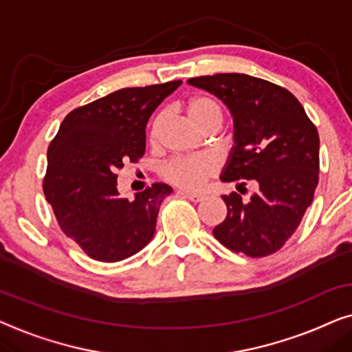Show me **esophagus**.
Returning a JSON list of instances; mask_svg holds the SVG:
<instances>
[{
  "mask_svg": "<svg viewBox=\"0 0 352 352\" xmlns=\"http://www.w3.org/2000/svg\"><path fill=\"white\" fill-rule=\"evenodd\" d=\"M177 195L185 196V198L191 199V201H193V203H199V201H203V199H204V195H201V193H193V191H184V190H180V191H177Z\"/></svg>",
  "mask_w": 352,
  "mask_h": 352,
  "instance_id": "esophagus-1",
  "label": "esophagus"
}]
</instances>
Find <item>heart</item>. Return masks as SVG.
Masks as SVG:
<instances>
[{
	"label": "heart",
	"instance_id": "1",
	"mask_svg": "<svg viewBox=\"0 0 352 352\" xmlns=\"http://www.w3.org/2000/svg\"><path fill=\"white\" fill-rule=\"evenodd\" d=\"M188 117L198 127L209 124L210 120H222V112L215 101L208 96H193L186 104ZM159 120H154L151 137H156ZM217 172V162L210 156L196 154V156L175 157L162 168L164 179L185 190H198L206 180Z\"/></svg>",
	"mask_w": 352,
	"mask_h": 352
}]
</instances>
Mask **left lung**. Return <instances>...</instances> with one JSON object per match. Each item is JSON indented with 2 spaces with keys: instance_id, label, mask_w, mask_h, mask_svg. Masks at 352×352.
I'll use <instances>...</instances> for the list:
<instances>
[{
  "instance_id": "8db88e82",
  "label": "left lung",
  "mask_w": 352,
  "mask_h": 352,
  "mask_svg": "<svg viewBox=\"0 0 352 352\" xmlns=\"http://www.w3.org/2000/svg\"><path fill=\"white\" fill-rule=\"evenodd\" d=\"M190 85L212 93L228 107L235 146L223 182H256L248 201L222 196L227 217L212 233L225 248L250 257L277 252L301 223L318 184V132L287 88L246 74L193 77Z\"/></svg>"
}]
</instances>
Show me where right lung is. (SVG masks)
I'll return each mask as SVG.
<instances>
[{
  "instance_id": "add662e5",
  "label": "right lung",
  "mask_w": 352,
  "mask_h": 352,
  "mask_svg": "<svg viewBox=\"0 0 352 352\" xmlns=\"http://www.w3.org/2000/svg\"><path fill=\"white\" fill-rule=\"evenodd\" d=\"M180 85L122 88L77 107L50 143L43 193L60 230L91 259L124 261L151 241L172 188L153 184L130 201L117 191V170L143 157L149 117Z\"/></svg>"
}]
</instances>
